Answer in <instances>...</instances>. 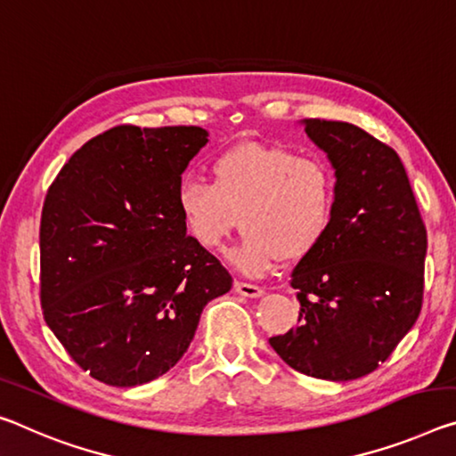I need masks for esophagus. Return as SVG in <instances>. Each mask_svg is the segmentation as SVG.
I'll use <instances>...</instances> for the list:
<instances>
[{
  "label": "esophagus",
  "instance_id": "obj_1",
  "mask_svg": "<svg viewBox=\"0 0 456 456\" xmlns=\"http://www.w3.org/2000/svg\"><path fill=\"white\" fill-rule=\"evenodd\" d=\"M235 292L240 296H245V298H259V296H264V290L256 284H249V281H235Z\"/></svg>",
  "mask_w": 456,
  "mask_h": 456
}]
</instances>
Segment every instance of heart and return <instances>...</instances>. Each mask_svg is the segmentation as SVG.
Instances as JSON below:
<instances>
[{
    "label": "heart",
    "instance_id": "heart-1",
    "mask_svg": "<svg viewBox=\"0 0 456 456\" xmlns=\"http://www.w3.org/2000/svg\"><path fill=\"white\" fill-rule=\"evenodd\" d=\"M213 183L184 176L176 205L194 241L219 248L237 227L240 243L227 257L237 270L262 276L284 257L298 262L321 248L335 208V176L314 158L267 143H240L211 164Z\"/></svg>",
    "mask_w": 456,
    "mask_h": 456
}]
</instances>
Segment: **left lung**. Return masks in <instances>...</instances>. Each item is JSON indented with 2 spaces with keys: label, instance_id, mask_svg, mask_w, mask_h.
<instances>
[{
  "label": "left lung",
  "instance_id": "left-lung-1",
  "mask_svg": "<svg viewBox=\"0 0 456 456\" xmlns=\"http://www.w3.org/2000/svg\"><path fill=\"white\" fill-rule=\"evenodd\" d=\"M300 126L335 170V208L321 248L292 272L298 324L270 345L296 371L351 381L378 370L418 321L428 241L392 148L346 121Z\"/></svg>",
  "mask_w": 456,
  "mask_h": 456
}]
</instances>
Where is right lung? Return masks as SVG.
I'll list each match as a JSON object with an SVG mask.
<instances>
[{
  "label": "right lung",
  "instance_id": "1",
  "mask_svg": "<svg viewBox=\"0 0 456 456\" xmlns=\"http://www.w3.org/2000/svg\"><path fill=\"white\" fill-rule=\"evenodd\" d=\"M208 132L119 126L70 156L40 221L45 321L103 384L134 387L170 371L229 272L186 235L176 189Z\"/></svg>",
  "mask_w": 456,
  "mask_h": 456
}]
</instances>
